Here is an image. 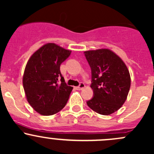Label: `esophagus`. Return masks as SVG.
<instances>
[{
  "label": "esophagus",
  "mask_w": 154,
  "mask_h": 154,
  "mask_svg": "<svg viewBox=\"0 0 154 154\" xmlns=\"http://www.w3.org/2000/svg\"><path fill=\"white\" fill-rule=\"evenodd\" d=\"M85 87V84L83 83H80V85H79L78 86H77L76 87V89H77V90H81V89H83V88H84Z\"/></svg>",
  "instance_id": "esophagus-1"
}]
</instances>
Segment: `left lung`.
Masks as SVG:
<instances>
[{
    "label": "left lung",
    "instance_id": "1",
    "mask_svg": "<svg viewBox=\"0 0 154 154\" xmlns=\"http://www.w3.org/2000/svg\"><path fill=\"white\" fill-rule=\"evenodd\" d=\"M91 68L93 97L86 101L93 111L108 116L125 102L130 88V76L122 59L109 49L85 51Z\"/></svg>",
    "mask_w": 154,
    "mask_h": 154
}]
</instances>
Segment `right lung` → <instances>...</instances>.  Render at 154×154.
Returning <instances> with one entry per match:
<instances>
[{
	"mask_svg": "<svg viewBox=\"0 0 154 154\" xmlns=\"http://www.w3.org/2000/svg\"><path fill=\"white\" fill-rule=\"evenodd\" d=\"M71 51L48 43L35 51L24 70L23 86L30 106L43 116L60 112L67 103L73 87L68 86L60 65Z\"/></svg>",
	"mask_w": 154,
	"mask_h": 154,
	"instance_id": "right-lung-1",
	"label": "right lung"
}]
</instances>
